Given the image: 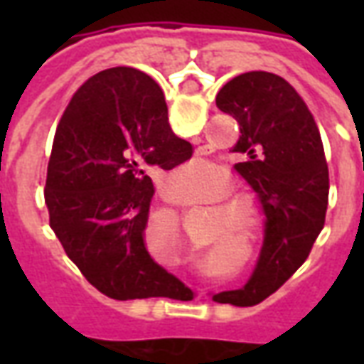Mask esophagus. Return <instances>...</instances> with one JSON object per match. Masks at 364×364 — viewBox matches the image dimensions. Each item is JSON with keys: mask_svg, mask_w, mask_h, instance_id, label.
I'll list each match as a JSON object with an SVG mask.
<instances>
[{"mask_svg": "<svg viewBox=\"0 0 364 364\" xmlns=\"http://www.w3.org/2000/svg\"><path fill=\"white\" fill-rule=\"evenodd\" d=\"M161 198H164L166 203H177V200H175L173 195H171V193H169V191H167V189L161 191Z\"/></svg>", "mask_w": 364, "mask_h": 364, "instance_id": "obj_1", "label": "esophagus"}]
</instances>
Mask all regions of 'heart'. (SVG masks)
<instances>
[{"mask_svg":"<svg viewBox=\"0 0 364 364\" xmlns=\"http://www.w3.org/2000/svg\"><path fill=\"white\" fill-rule=\"evenodd\" d=\"M187 169H191L195 175H205L208 171V166H205V164H193ZM206 181H208V189H206L205 197H203L205 203H214V200H218V198H222L228 193L230 177L220 167H214L213 173L206 177ZM198 179L193 183H187L183 189L187 191V193L195 191ZM222 210H226L232 216V220L237 222L240 226H245V228H252L255 220H257V214H259L257 206L252 205V203H244V200H236V198H230L226 203H222ZM169 234L173 236V240H179V224L177 222H169ZM177 250L185 252L183 244H177Z\"/></svg>","mask_w":364,"mask_h":364,"instance_id":"1","label":"heart"}]
</instances>
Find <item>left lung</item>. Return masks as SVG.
Wrapping results in <instances>:
<instances>
[{
    "mask_svg": "<svg viewBox=\"0 0 364 364\" xmlns=\"http://www.w3.org/2000/svg\"><path fill=\"white\" fill-rule=\"evenodd\" d=\"M216 107L240 124L232 148L242 156L236 169L267 216L252 279L228 292L230 304L253 306L289 281L320 236L328 210V164L314 114L281 75H236L218 91Z\"/></svg>",
    "mask_w": 364,
    "mask_h": 364,
    "instance_id": "obj_1",
    "label": "left lung"
}]
</instances>
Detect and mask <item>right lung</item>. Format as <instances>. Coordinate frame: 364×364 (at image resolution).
<instances>
[{"mask_svg": "<svg viewBox=\"0 0 364 364\" xmlns=\"http://www.w3.org/2000/svg\"><path fill=\"white\" fill-rule=\"evenodd\" d=\"M193 154L173 134L159 85L134 68L103 70L75 91L52 142L44 203L64 252L105 296H183L144 245L156 169Z\"/></svg>", "mask_w": 364, "mask_h": 364, "instance_id": "right-lung-1", "label": "right lung"}]
</instances>
